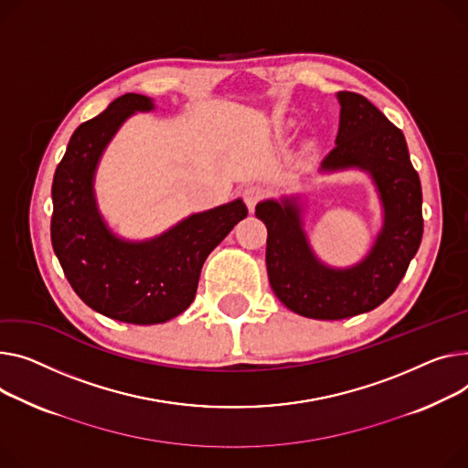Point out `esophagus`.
Instances as JSON below:
<instances>
[{"instance_id": "34e87169", "label": "esophagus", "mask_w": 468, "mask_h": 468, "mask_svg": "<svg viewBox=\"0 0 468 468\" xmlns=\"http://www.w3.org/2000/svg\"><path fill=\"white\" fill-rule=\"evenodd\" d=\"M265 197V192L260 188V186H248V188L242 190V199L248 207V210L254 212L256 205Z\"/></svg>"}]
</instances>
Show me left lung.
<instances>
[{"label": "left lung", "mask_w": 468, "mask_h": 468, "mask_svg": "<svg viewBox=\"0 0 468 468\" xmlns=\"http://www.w3.org/2000/svg\"><path fill=\"white\" fill-rule=\"evenodd\" d=\"M336 146L324 169L359 167L375 180L384 228L368 256L338 271L313 254L295 199L263 201L256 216L267 228V274L274 295L293 313L314 320H345L382 304L416 256L421 235V184L402 132L356 91H338Z\"/></svg>", "instance_id": "left-lung-1"}]
</instances>
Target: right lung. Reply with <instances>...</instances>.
Listing matches in <instances>:
<instances>
[{"instance_id": "right-lung-1", "label": "right lung", "mask_w": 468, "mask_h": 468, "mask_svg": "<svg viewBox=\"0 0 468 468\" xmlns=\"http://www.w3.org/2000/svg\"><path fill=\"white\" fill-rule=\"evenodd\" d=\"M152 100L123 93L101 114L75 130L52 182V248L75 293L96 313L135 325L164 324L196 297L207 256L246 218L237 199L146 242L116 239L93 199V173L107 143L135 111Z\"/></svg>"}]
</instances>
